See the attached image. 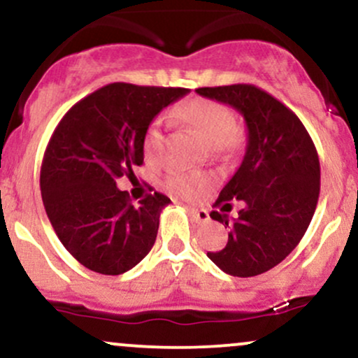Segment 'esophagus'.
I'll return each mask as SVG.
<instances>
[{"label": "esophagus", "mask_w": 358, "mask_h": 358, "mask_svg": "<svg viewBox=\"0 0 358 358\" xmlns=\"http://www.w3.org/2000/svg\"><path fill=\"white\" fill-rule=\"evenodd\" d=\"M188 212H190L192 218L196 223H205V222L210 220V215H208V212H206V210H198V208H193V206H190V208H188Z\"/></svg>", "instance_id": "34e87169"}]
</instances>
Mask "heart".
<instances>
[{
	"label": "heart",
	"mask_w": 358,
	"mask_h": 358,
	"mask_svg": "<svg viewBox=\"0 0 358 358\" xmlns=\"http://www.w3.org/2000/svg\"><path fill=\"white\" fill-rule=\"evenodd\" d=\"M176 116L192 127L210 148H228L235 141L234 113L222 103L193 98L176 108ZM162 123L153 122L143 135V155L146 160L153 162L162 153ZM168 188L176 195L190 198L206 185V180L195 175H173L168 178Z\"/></svg>",
	"instance_id": "heart-1"
}]
</instances>
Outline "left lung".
Here are the masks:
<instances>
[{"label": "left lung", "mask_w": 358, "mask_h": 358, "mask_svg": "<svg viewBox=\"0 0 358 358\" xmlns=\"http://www.w3.org/2000/svg\"><path fill=\"white\" fill-rule=\"evenodd\" d=\"M200 96L230 105L247 124V148L222 188L210 217L228 228V242L206 257L234 277H255L285 260L312 222L320 193V162L294 111L253 85L198 88ZM243 208L228 217L229 201Z\"/></svg>", "instance_id": "1"}]
</instances>
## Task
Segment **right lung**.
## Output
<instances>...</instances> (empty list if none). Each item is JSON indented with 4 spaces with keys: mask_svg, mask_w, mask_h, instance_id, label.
<instances>
[{
    "mask_svg": "<svg viewBox=\"0 0 358 358\" xmlns=\"http://www.w3.org/2000/svg\"><path fill=\"white\" fill-rule=\"evenodd\" d=\"M187 88L111 83L68 110L43 158V205L59 242L81 265L122 275L148 255L170 198L133 205L116 180L143 165V135Z\"/></svg>",
    "mask_w": 358,
    "mask_h": 358,
    "instance_id": "add662e5",
    "label": "right lung"
}]
</instances>
